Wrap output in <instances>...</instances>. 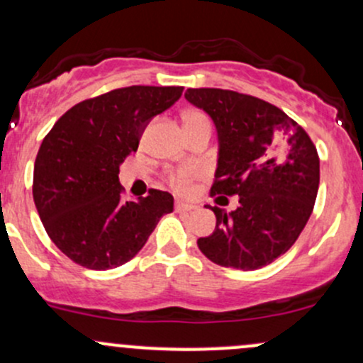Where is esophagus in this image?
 Returning <instances> with one entry per match:
<instances>
[{"label": "esophagus", "mask_w": 363, "mask_h": 363, "mask_svg": "<svg viewBox=\"0 0 363 363\" xmlns=\"http://www.w3.org/2000/svg\"><path fill=\"white\" fill-rule=\"evenodd\" d=\"M196 210V205L194 203H188V201H175V212H193Z\"/></svg>", "instance_id": "1"}]
</instances>
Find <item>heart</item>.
Returning a JSON list of instances; mask_svg holds the SVG:
<instances>
[{
    "label": "heart",
    "instance_id": "b5f03b06",
    "mask_svg": "<svg viewBox=\"0 0 363 363\" xmlns=\"http://www.w3.org/2000/svg\"><path fill=\"white\" fill-rule=\"evenodd\" d=\"M188 122H210L208 117L201 111H188L184 115V123ZM198 175V170L193 167H182V169L170 170L167 179H169V184L177 191H186L189 188V184L193 182V179Z\"/></svg>",
    "mask_w": 363,
    "mask_h": 363
}]
</instances>
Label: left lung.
<instances>
[{
  "instance_id": "left-lung-1",
  "label": "left lung",
  "mask_w": 363,
  "mask_h": 363,
  "mask_svg": "<svg viewBox=\"0 0 363 363\" xmlns=\"http://www.w3.org/2000/svg\"><path fill=\"white\" fill-rule=\"evenodd\" d=\"M184 96L217 127L218 163L210 196L240 194L234 212L206 205L217 225L212 236L198 240V248L230 269L272 264L312 215L320 181L315 145L300 123L260 98L215 87L188 89Z\"/></svg>"
}]
</instances>
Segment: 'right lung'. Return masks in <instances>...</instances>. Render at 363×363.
<instances>
[{"label": "right lung", "mask_w": 363, "mask_h": 363, "mask_svg": "<svg viewBox=\"0 0 363 363\" xmlns=\"http://www.w3.org/2000/svg\"><path fill=\"white\" fill-rule=\"evenodd\" d=\"M181 86H129L84 99L58 118L34 163L33 196L48 236L75 264L108 270L134 258L162 215L167 191L123 201L118 165L139 146L155 115L181 98Z\"/></svg>", "instance_id": "1"}]
</instances>
